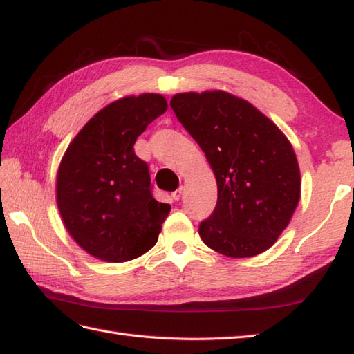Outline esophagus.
I'll return each instance as SVG.
<instances>
[{
	"instance_id": "obj_1",
	"label": "esophagus",
	"mask_w": 354,
	"mask_h": 354,
	"mask_svg": "<svg viewBox=\"0 0 354 354\" xmlns=\"http://www.w3.org/2000/svg\"><path fill=\"white\" fill-rule=\"evenodd\" d=\"M172 198L174 200H180V197H182V188H177L174 192H172Z\"/></svg>"
}]
</instances>
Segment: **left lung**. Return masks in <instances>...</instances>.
Wrapping results in <instances>:
<instances>
[{
    "mask_svg": "<svg viewBox=\"0 0 354 354\" xmlns=\"http://www.w3.org/2000/svg\"><path fill=\"white\" fill-rule=\"evenodd\" d=\"M169 104L217 180L216 208L200 222V237L228 257L268 250L301 198V172L288 140L254 106L223 91L177 94Z\"/></svg>",
    "mask_w": 354,
    "mask_h": 354,
    "instance_id": "left-lung-1",
    "label": "left lung"
}]
</instances>
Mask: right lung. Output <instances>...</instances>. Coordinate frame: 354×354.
Wrapping results in <instances>:
<instances>
[{"mask_svg": "<svg viewBox=\"0 0 354 354\" xmlns=\"http://www.w3.org/2000/svg\"><path fill=\"white\" fill-rule=\"evenodd\" d=\"M168 109L165 97H124L92 117L59 163L57 203L66 230L91 256L126 262L157 243L171 206L152 196L134 143Z\"/></svg>", "mask_w": 354, "mask_h": 354, "instance_id": "1", "label": "right lung"}]
</instances>
